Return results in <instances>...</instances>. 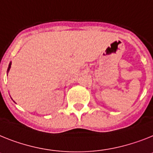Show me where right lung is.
Returning <instances> with one entry per match:
<instances>
[{
    "label": "right lung",
    "mask_w": 153,
    "mask_h": 153,
    "mask_svg": "<svg viewBox=\"0 0 153 153\" xmlns=\"http://www.w3.org/2000/svg\"><path fill=\"white\" fill-rule=\"evenodd\" d=\"M10 67H11V62H10V64H9V65H8V68H7V72H8L9 71H10Z\"/></svg>",
    "instance_id": "add662e5"
}]
</instances>
